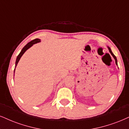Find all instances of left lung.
I'll list each match as a JSON object with an SVG mask.
<instances>
[{"mask_svg": "<svg viewBox=\"0 0 129 129\" xmlns=\"http://www.w3.org/2000/svg\"><path fill=\"white\" fill-rule=\"evenodd\" d=\"M108 49H109V52H110V53L111 54V55H112V56H113V57L114 58V59H115V63H116V64L117 65V57H116L115 55H114V54L113 53H112V51H111V48L109 47H108Z\"/></svg>", "mask_w": 129, "mask_h": 129, "instance_id": "1", "label": "left lung"}]
</instances>
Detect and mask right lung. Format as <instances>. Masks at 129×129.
Instances as JSON below:
<instances>
[{"label":"right lung","instance_id":"right-lung-1","mask_svg":"<svg viewBox=\"0 0 129 129\" xmlns=\"http://www.w3.org/2000/svg\"><path fill=\"white\" fill-rule=\"evenodd\" d=\"M39 42H40V39H34V40L30 41V42H28V44H27V45H26L24 46V47H23V48L22 49L20 53L18 55L17 57V60H16V61H15V68H16V66H17V64H18V62L19 61V60H20V58H21V57L22 55H23V54L24 53L25 51H26L27 50V49L29 48L30 47H31V46L33 45V44H36V43ZM14 72H15V69H14Z\"/></svg>","mask_w":129,"mask_h":129}]
</instances>
